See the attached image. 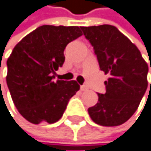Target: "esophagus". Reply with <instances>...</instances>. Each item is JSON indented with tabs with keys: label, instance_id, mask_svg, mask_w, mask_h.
<instances>
[{
	"label": "esophagus",
	"instance_id": "34e87169",
	"mask_svg": "<svg viewBox=\"0 0 151 151\" xmlns=\"http://www.w3.org/2000/svg\"><path fill=\"white\" fill-rule=\"evenodd\" d=\"M80 88H81V91H87V89H88V88H87V86H81V87H80Z\"/></svg>",
	"mask_w": 151,
	"mask_h": 151
}]
</instances>
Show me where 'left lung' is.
<instances>
[{"mask_svg":"<svg viewBox=\"0 0 151 151\" xmlns=\"http://www.w3.org/2000/svg\"><path fill=\"white\" fill-rule=\"evenodd\" d=\"M81 29L93 47L100 70L110 76L104 83L106 92L97 93L98 102L88 108V115L99 125H120L136 112L147 91V63L136 45L115 26Z\"/></svg>","mask_w":151,"mask_h":151,"instance_id":"1","label":"left lung"}]
</instances>
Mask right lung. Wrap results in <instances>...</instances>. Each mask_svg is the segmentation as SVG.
<instances>
[{
	"label": "right lung",
	"mask_w": 151,
	"mask_h": 151,
	"mask_svg": "<svg viewBox=\"0 0 151 151\" xmlns=\"http://www.w3.org/2000/svg\"><path fill=\"white\" fill-rule=\"evenodd\" d=\"M81 35L76 26L43 25L12 50L6 62V84L15 107L28 122H58L80 89L74 80L54 82V74L64 63L66 45Z\"/></svg>",
	"instance_id": "right-lung-1"
}]
</instances>
